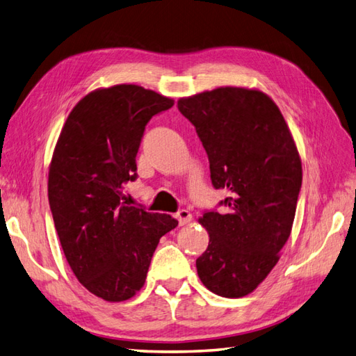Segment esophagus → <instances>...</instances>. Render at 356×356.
I'll return each mask as SVG.
<instances>
[{
    "label": "esophagus",
    "mask_w": 356,
    "mask_h": 356,
    "mask_svg": "<svg viewBox=\"0 0 356 356\" xmlns=\"http://www.w3.org/2000/svg\"><path fill=\"white\" fill-rule=\"evenodd\" d=\"M176 220L179 221L180 225H186L188 222H191V220H193V215H191V212L186 211V209H180V211L176 213Z\"/></svg>",
    "instance_id": "34e87169"
}]
</instances>
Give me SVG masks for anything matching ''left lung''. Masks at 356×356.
Returning <instances> with one entry per match:
<instances>
[{"instance_id":"8db88e82","label":"left lung","mask_w":356,"mask_h":356,"mask_svg":"<svg viewBox=\"0 0 356 356\" xmlns=\"http://www.w3.org/2000/svg\"><path fill=\"white\" fill-rule=\"evenodd\" d=\"M195 126L209 158L215 189H227L220 206L200 222L209 247L195 261L213 293H251L278 261L293 225L302 165L289 126L273 100L259 90L221 87L177 102Z\"/></svg>"}]
</instances>
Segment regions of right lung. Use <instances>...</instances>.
Returning a JSON list of instances; mask_svg holds the SVG:
<instances>
[{
  "instance_id": "obj_1",
  "label": "right lung",
  "mask_w": 356,
  "mask_h": 356,
  "mask_svg": "<svg viewBox=\"0 0 356 356\" xmlns=\"http://www.w3.org/2000/svg\"><path fill=\"white\" fill-rule=\"evenodd\" d=\"M172 105L132 84L91 91L72 109L52 154L48 197L61 248L81 284L109 302L144 286L159 239L179 224L122 202L123 186L138 177L145 124Z\"/></svg>"
}]
</instances>
